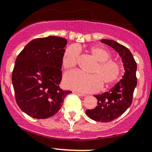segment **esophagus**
Here are the masks:
<instances>
[{
	"label": "esophagus",
	"instance_id": "obj_1",
	"mask_svg": "<svg viewBox=\"0 0 152 152\" xmlns=\"http://www.w3.org/2000/svg\"><path fill=\"white\" fill-rule=\"evenodd\" d=\"M73 94H76V95H77V96H85L84 94H81V93L77 92V91H73Z\"/></svg>",
	"mask_w": 152,
	"mask_h": 152
}]
</instances>
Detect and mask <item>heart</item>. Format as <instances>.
Listing matches in <instances>:
<instances>
[{
  "mask_svg": "<svg viewBox=\"0 0 152 152\" xmlns=\"http://www.w3.org/2000/svg\"><path fill=\"white\" fill-rule=\"evenodd\" d=\"M89 52L99 61L94 68L93 75H88L79 70L69 72L64 76L63 83L66 88L82 93L96 92L100 90L102 84L105 86L113 83L120 74V66L116 61L111 60V54L102 47L90 48ZM80 57L79 47L72 45L64 50L62 57V66L65 69L74 67Z\"/></svg>",
  "mask_w": 152,
  "mask_h": 152,
  "instance_id": "1",
  "label": "heart"
}]
</instances>
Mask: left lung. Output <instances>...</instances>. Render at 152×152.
I'll use <instances>...</instances> for the list:
<instances>
[{"instance_id":"1","label":"left lung","mask_w":152,"mask_h":152,"mask_svg":"<svg viewBox=\"0 0 152 152\" xmlns=\"http://www.w3.org/2000/svg\"><path fill=\"white\" fill-rule=\"evenodd\" d=\"M102 43L112 47L119 53L123 63L125 73L117 84L108 92L94 96L98 103L96 108L86 112L91 119L97 122H108L122 115L131 105L137 85V64L128 48L112 40L103 39Z\"/></svg>"}]
</instances>
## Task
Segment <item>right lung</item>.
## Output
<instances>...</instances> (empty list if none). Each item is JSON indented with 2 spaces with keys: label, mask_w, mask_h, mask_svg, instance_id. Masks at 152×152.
<instances>
[{
  "label": "right lung",
  "mask_w": 152,
  "mask_h": 152,
  "mask_svg": "<svg viewBox=\"0 0 152 152\" xmlns=\"http://www.w3.org/2000/svg\"><path fill=\"white\" fill-rule=\"evenodd\" d=\"M66 43V39L56 36L34 39L17 56L11 77L16 102L33 118L54 115L71 93L59 87Z\"/></svg>",
  "instance_id": "obj_1"
}]
</instances>
